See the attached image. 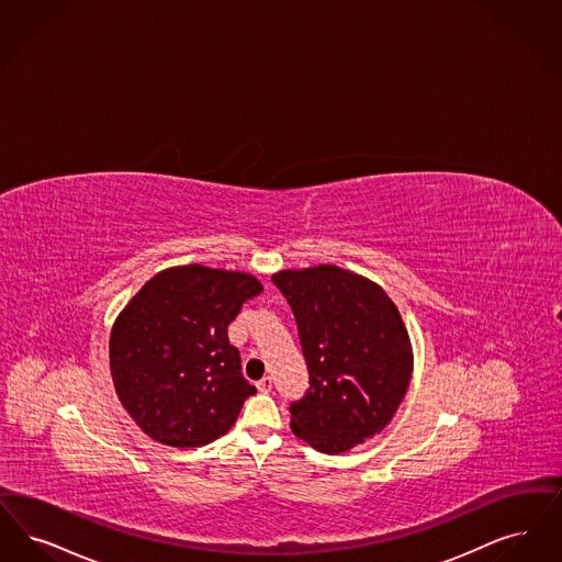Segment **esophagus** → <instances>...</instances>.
Instances as JSON below:
<instances>
[{
  "mask_svg": "<svg viewBox=\"0 0 562 562\" xmlns=\"http://www.w3.org/2000/svg\"><path fill=\"white\" fill-rule=\"evenodd\" d=\"M256 386H258V391L260 392L272 391V378H270V375H265V378H262V380H260Z\"/></svg>",
  "mask_w": 562,
  "mask_h": 562,
  "instance_id": "1",
  "label": "esophagus"
}]
</instances>
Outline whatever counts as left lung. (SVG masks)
Wrapping results in <instances>:
<instances>
[{
	"mask_svg": "<svg viewBox=\"0 0 562 562\" xmlns=\"http://www.w3.org/2000/svg\"><path fill=\"white\" fill-rule=\"evenodd\" d=\"M272 283L292 308L308 389L290 405L293 435L344 453L378 435L412 378V344L386 292L350 270H281Z\"/></svg>",
	"mask_w": 562,
	"mask_h": 562,
	"instance_id": "1",
	"label": "left lung"
}]
</instances>
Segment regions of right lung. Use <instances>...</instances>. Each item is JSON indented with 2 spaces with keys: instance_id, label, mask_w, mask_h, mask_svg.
Wrapping results in <instances>:
<instances>
[{
  "instance_id": "right-lung-1",
  "label": "right lung",
  "mask_w": 562,
  "mask_h": 562,
  "mask_svg": "<svg viewBox=\"0 0 562 562\" xmlns=\"http://www.w3.org/2000/svg\"><path fill=\"white\" fill-rule=\"evenodd\" d=\"M262 293L256 277L178 267L155 274L115 321L111 373L125 412L171 447H201L235 424L256 394L228 325Z\"/></svg>"
}]
</instances>
